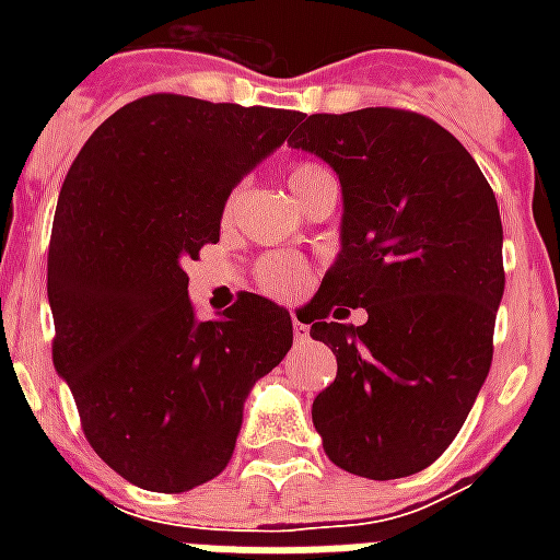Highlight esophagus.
<instances>
[{
	"label": "esophagus",
	"instance_id": "obj_1",
	"mask_svg": "<svg viewBox=\"0 0 560 560\" xmlns=\"http://www.w3.org/2000/svg\"><path fill=\"white\" fill-rule=\"evenodd\" d=\"M293 339L296 341L308 339V327H305L303 320H296V317H293Z\"/></svg>",
	"mask_w": 560,
	"mask_h": 560
}]
</instances>
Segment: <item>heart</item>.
<instances>
[{
	"label": "heart",
	"instance_id": "obj_1",
	"mask_svg": "<svg viewBox=\"0 0 560 560\" xmlns=\"http://www.w3.org/2000/svg\"><path fill=\"white\" fill-rule=\"evenodd\" d=\"M329 171H324L320 164H296L291 171V191L296 188H303V185H312L317 179H327ZM236 191L228 197V212L236 207ZM305 281V272L303 267L291 260V257H269L267 264L260 267V284H264V291L267 293H276V296H291L303 288Z\"/></svg>",
	"mask_w": 560,
	"mask_h": 560
}]
</instances>
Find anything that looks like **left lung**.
<instances>
[{"instance_id":"8db88e82","label":"left lung","mask_w":560,"mask_h":560,"mask_svg":"<svg viewBox=\"0 0 560 560\" xmlns=\"http://www.w3.org/2000/svg\"><path fill=\"white\" fill-rule=\"evenodd\" d=\"M291 135L341 183V248L317 288L312 339L336 381L312 422L329 462L369 480L429 468L492 365L504 231L486 176L446 128L393 107L312 114ZM365 307L363 328L328 315Z\"/></svg>"}]
</instances>
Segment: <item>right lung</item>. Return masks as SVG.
Returning a JSON list of instances; mask_svg holds the SVG:
<instances>
[{
	"instance_id": "add662e5",
	"label": "right lung",
	"mask_w": 560,
	"mask_h": 560,
	"mask_svg": "<svg viewBox=\"0 0 560 560\" xmlns=\"http://www.w3.org/2000/svg\"><path fill=\"white\" fill-rule=\"evenodd\" d=\"M300 119L147 95L92 131L62 183L47 255L56 375L92 450L140 489L219 477L248 393L291 351V312L257 293L197 320L183 267L219 243L231 191Z\"/></svg>"
}]
</instances>
